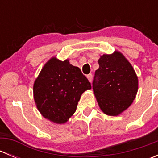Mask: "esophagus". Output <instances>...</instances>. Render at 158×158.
<instances>
[{
    "label": "esophagus",
    "mask_w": 158,
    "mask_h": 158,
    "mask_svg": "<svg viewBox=\"0 0 158 158\" xmlns=\"http://www.w3.org/2000/svg\"><path fill=\"white\" fill-rule=\"evenodd\" d=\"M87 78H88L89 82H92V74L87 75Z\"/></svg>",
    "instance_id": "obj_1"
}]
</instances>
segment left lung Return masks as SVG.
I'll use <instances>...</instances> for the list:
<instances>
[{"label": "left lung", "instance_id": "8db88e82", "mask_svg": "<svg viewBox=\"0 0 158 158\" xmlns=\"http://www.w3.org/2000/svg\"><path fill=\"white\" fill-rule=\"evenodd\" d=\"M92 89L100 109L106 114L118 115L133 102L138 89L135 71L122 52L104 54L98 60Z\"/></svg>", "mask_w": 158, "mask_h": 158}]
</instances>
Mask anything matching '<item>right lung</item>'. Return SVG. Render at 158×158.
I'll list each match as a JSON object with an SVG mask.
<instances>
[{
  "label": "right lung",
  "instance_id": "1",
  "mask_svg": "<svg viewBox=\"0 0 158 158\" xmlns=\"http://www.w3.org/2000/svg\"><path fill=\"white\" fill-rule=\"evenodd\" d=\"M91 83L68 60L52 57L44 65L33 84L36 106L45 118L64 124L75 113L78 102Z\"/></svg>",
  "mask_w": 158,
  "mask_h": 158
}]
</instances>
